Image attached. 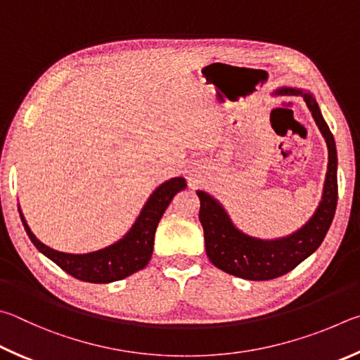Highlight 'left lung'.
I'll use <instances>...</instances> for the list:
<instances>
[{
  "instance_id": "1",
  "label": "left lung",
  "mask_w": 360,
  "mask_h": 360,
  "mask_svg": "<svg viewBox=\"0 0 360 360\" xmlns=\"http://www.w3.org/2000/svg\"><path fill=\"white\" fill-rule=\"evenodd\" d=\"M272 94L304 98L321 134L326 139L329 164H327L323 196L313 217L292 234L262 240L237 229L219 200L205 191H196L200 200L199 219L204 228L205 251L210 262L226 274L253 281L278 278L311 256L323 243L330 228L338 199L337 147L316 99L311 93L289 86L276 88Z\"/></svg>"
}]
</instances>
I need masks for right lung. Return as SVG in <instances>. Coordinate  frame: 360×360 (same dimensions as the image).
<instances>
[{"label":"right lung","instance_id":"obj_1","mask_svg":"<svg viewBox=\"0 0 360 360\" xmlns=\"http://www.w3.org/2000/svg\"><path fill=\"white\" fill-rule=\"evenodd\" d=\"M185 188L186 180L184 176H175V179L164 181L151 193L134 224L118 242L103 250L84 255L63 253V251H56L44 245L31 232L20 205H18V212H20L23 228L27 231L30 240L44 256L53 261L66 274L86 283H112L136 274L137 270L143 269L150 262L158 223L169 204L172 202L175 194L184 191Z\"/></svg>","mask_w":360,"mask_h":360}]
</instances>
